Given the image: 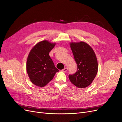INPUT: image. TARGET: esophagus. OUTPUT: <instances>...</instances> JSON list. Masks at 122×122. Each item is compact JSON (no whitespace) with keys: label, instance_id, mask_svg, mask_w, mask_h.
Returning a JSON list of instances; mask_svg holds the SVG:
<instances>
[{"label":"esophagus","instance_id":"esophagus-1","mask_svg":"<svg viewBox=\"0 0 122 122\" xmlns=\"http://www.w3.org/2000/svg\"><path fill=\"white\" fill-rule=\"evenodd\" d=\"M67 70H68V68H65L64 69L62 70V71L64 72H66L67 71Z\"/></svg>","mask_w":122,"mask_h":122}]
</instances>
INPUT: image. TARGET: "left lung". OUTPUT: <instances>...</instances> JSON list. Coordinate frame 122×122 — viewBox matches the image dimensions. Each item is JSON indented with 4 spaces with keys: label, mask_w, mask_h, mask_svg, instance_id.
Returning a JSON list of instances; mask_svg holds the SVG:
<instances>
[{
    "label": "left lung",
    "mask_w": 122,
    "mask_h": 122,
    "mask_svg": "<svg viewBox=\"0 0 122 122\" xmlns=\"http://www.w3.org/2000/svg\"><path fill=\"white\" fill-rule=\"evenodd\" d=\"M70 47L77 65V70L74 74L69 75V78L77 87H86L93 82L98 72L96 55L93 48L86 42H71Z\"/></svg>",
    "instance_id": "1"
}]
</instances>
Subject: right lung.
Returning <instances> with one entry per match:
<instances>
[{
    "label": "right lung",
    "mask_w": 122,
    "mask_h": 122,
    "mask_svg": "<svg viewBox=\"0 0 122 122\" xmlns=\"http://www.w3.org/2000/svg\"><path fill=\"white\" fill-rule=\"evenodd\" d=\"M55 44L47 40L42 41L34 46L28 54L27 73L31 82L36 86H45L59 71L49 55Z\"/></svg>",
    "instance_id": "1"
}]
</instances>
